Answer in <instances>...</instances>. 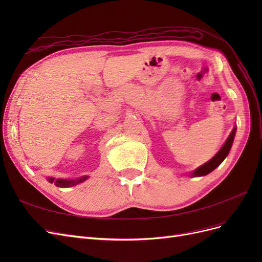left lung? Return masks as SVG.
<instances>
[{"mask_svg":"<svg viewBox=\"0 0 262 262\" xmlns=\"http://www.w3.org/2000/svg\"><path fill=\"white\" fill-rule=\"evenodd\" d=\"M235 133H236V126L233 129L231 134H229V137L227 138L224 145L222 146V148L215 154V156H213L209 162L203 164L202 166H200L199 168H196L194 171H192L191 176H193V177L205 176V175H208V173H210L211 171H213L214 169H215L217 166L225 160V157L228 155L229 150H231L233 141H234V137H235Z\"/></svg>","mask_w":262,"mask_h":262,"instance_id":"obj_1","label":"left lung"}]
</instances>
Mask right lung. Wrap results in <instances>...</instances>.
Returning a JSON list of instances; mask_svg holds the SVG:
<instances>
[{
	"label": "right lung",
	"instance_id": "obj_1",
	"mask_svg": "<svg viewBox=\"0 0 262 262\" xmlns=\"http://www.w3.org/2000/svg\"><path fill=\"white\" fill-rule=\"evenodd\" d=\"M89 176H83L77 179H55L52 177H48V181L50 184H54L57 187H61V188H66V187H72L75 185H78L80 182L85 181Z\"/></svg>",
	"mask_w": 262,
	"mask_h": 262
}]
</instances>
